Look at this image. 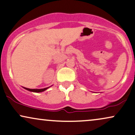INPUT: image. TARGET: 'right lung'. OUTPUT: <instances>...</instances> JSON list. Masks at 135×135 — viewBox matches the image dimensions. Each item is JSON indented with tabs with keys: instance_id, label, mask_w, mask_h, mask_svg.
<instances>
[{
	"instance_id": "obj_1",
	"label": "right lung",
	"mask_w": 135,
	"mask_h": 135,
	"mask_svg": "<svg viewBox=\"0 0 135 135\" xmlns=\"http://www.w3.org/2000/svg\"><path fill=\"white\" fill-rule=\"evenodd\" d=\"M49 87H50V86H49ZM49 87H47V88H42V89H30V88H25V87H23V88H25V90H28V91H32V92H35V93H40V92H42V91H45L46 90L48 89Z\"/></svg>"
}]
</instances>
